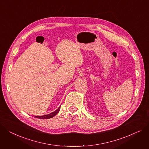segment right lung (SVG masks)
<instances>
[{"label":"right lung","mask_w":149,"mask_h":149,"mask_svg":"<svg viewBox=\"0 0 149 149\" xmlns=\"http://www.w3.org/2000/svg\"><path fill=\"white\" fill-rule=\"evenodd\" d=\"M60 108H61V107H59L57 110H56L55 111H54L52 113H49L48 114H46V115H44V116H35V117L36 118H40V119H47V118H52L53 117H54V116H56L58 113L59 110H60Z\"/></svg>","instance_id":"add662e5"}]
</instances>
